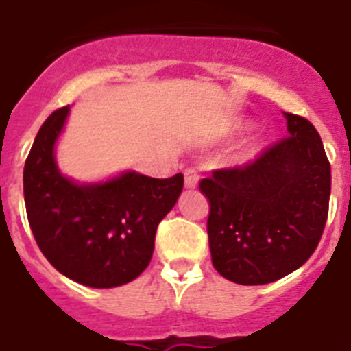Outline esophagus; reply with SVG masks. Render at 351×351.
I'll list each match as a JSON object with an SVG mask.
<instances>
[{
	"mask_svg": "<svg viewBox=\"0 0 351 351\" xmlns=\"http://www.w3.org/2000/svg\"><path fill=\"white\" fill-rule=\"evenodd\" d=\"M184 184L187 189H194L196 187V184H198V173H196V169H193V167H187V169L184 171Z\"/></svg>",
	"mask_w": 351,
	"mask_h": 351,
	"instance_id": "34e87169",
	"label": "esophagus"
}]
</instances>
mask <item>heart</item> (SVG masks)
<instances>
[{"mask_svg":"<svg viewBox=\"0 0 351 351\" xmlns=\"http://www.w3.org/2000/svg\"><path fill=\"white\" fill-rule=\"evenodd\" d=\"M261 148H262V144H257V146H255V148L252 149V153H257V152H261Z\"/></svg>","mask_w":351,"mask_h":351,"instance_id":"1","label":"heart"}]
</instances>
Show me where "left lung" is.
Segmentation results:
<instances>
[{
    "label": "left lung",
    "mask_w": 351,
    "mask_h": 351,
    "mask_svg": "<svg viewBox=\"0 0 351 351\" xmlns=\"http://www.w3.org/2000/svg\"><path fill=\"white\" fill-rule=\"evenodd\" d=\"M287 137L244 167L199 182L210 203L212 264L226 280L271 284L308 261L325 228L330 162L305 117L284 112Z\"/></svg>",
    "instance_id": "8db88e82"
}]
</instances>
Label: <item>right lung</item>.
Wrapping results in <instances>:
<instances>
[{
  "instance_id": "right-lung-1",
  "label": "right lung",
  "mask_w": 351,
  "mask_h": 351,
  "mask_svg": "<svg viewBox=\"0 0 351 351\" xmlns=\"http://www.w3.org/2000/svg\"><path fill=\"white\" fill-rule=\"evenodd\" d=\"M69 105L40 126L23 173L28 223L40 252L62 275L87 287L128 284L148 267L157 226L182 194L184 175L152 178L123 171L82 184L55 158Z\"/></svg>"
}]
</instances>
